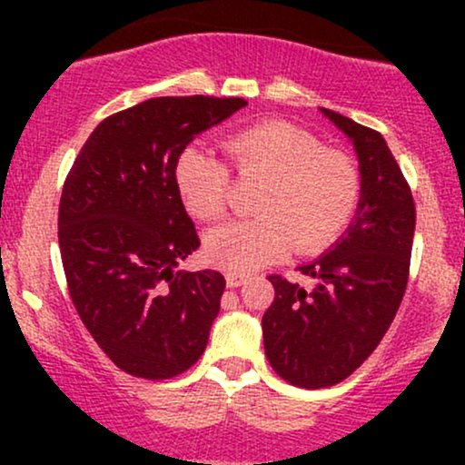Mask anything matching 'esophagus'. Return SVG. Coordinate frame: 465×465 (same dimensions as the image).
Instances as JSON below:
<instances>
[{
	"label": "esophagus",
	"instance_id": "obj_1",
	"mask_svg": "<svg viewBox=\"0 0 465 465\" xmlns=\"http://www.w3.org/2000/svg\"><path fill=\"white\" fill-rule=\"evenodd\" d=\"M244 282H247V275H242V273H233V271H229V273H227V286H229V288H238V286H242Z\"/></svg>",
	"mask_w": 465,
	"mask_h": 465
}]
</instances>
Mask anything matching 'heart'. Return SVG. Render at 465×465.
I'll use <instances>...</instances> for the list:
<instances>
[{
  "mask_svg": "<svg viewBox=\"0 0 465 465\" xmlns=\"http://www.w3.org/2000/svg\"><path fill=\"white\" fill-rule=\"evenodd\" d=\"M225 151L240 181L262 183L253 221L232 223L205 236V255L229 271H253L297 249L314 253L350 225L361 201V173L345 153L291 122L271 120L227 137ZM174 181L185 210L199 221L227 214L232 173L212 154L190 148Z\"/></svg>",
  "mask_w": 465,
  "mask_h": 465,
  "instance_id": "1",
  "label": "heart"
}]
</instances>
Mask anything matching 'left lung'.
Masks as SVG:
<instances>
[{"instance_id": "obj_1", "label": "left lung", "mask_w": 465, "mask_h": 465, "mask_svg": "<svg viewBox=\"0 0 465 465\" xmlns=\"http://www.w3.org/2000/svg\"><path fill=\"white\" fill-rule=\"evenodd\" d=\"M322 111L354 143L361 201L334 249L297 269L312 286L269 275L275 297L262 317L266 359L302 389L345 381L378 348L407 291L415 233L413 194L381 133Z\"/></svg>"}]
</instances>
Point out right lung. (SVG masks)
Wrapping results in <instances>:
<instances>
[{"instance_id": "right-lung-1", "label": "right lung", "mask_w": 465, "mask_h": 465, "mask_svg": "<svg viewBox=\"0 0 465 465\" xmlns=\"http://www.w3.org/2000/svg\"><path fill=\"white\" fill-rule=\"evenodd\" d=\"M242 98L165 95L104 117L80 148L58 205L74 306L100 350L143 381L188 371L205 351L225 277L174 271L201 240L174 168Z\"/></svg>"}]
</instances>
